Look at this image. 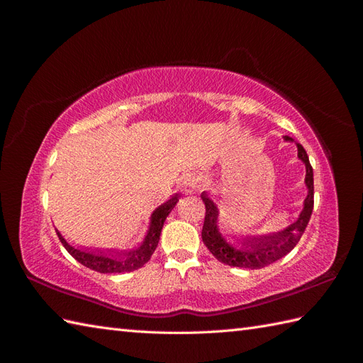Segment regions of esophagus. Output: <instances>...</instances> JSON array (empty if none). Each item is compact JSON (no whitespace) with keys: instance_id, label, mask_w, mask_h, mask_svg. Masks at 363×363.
Wrapping results in <instances>:
<instances>
[{"instance_id":"obj_1","label":"esophagus","mask_w":363,"mask_h":363,"mask_svg":"<svg viewBox=\"0 0 363 363\" xmlns=\"http://www.w3.org/2000/svg\"><path fill=\"white\" fill-rule=\"evenodd\" d=\"M182 192L184 194V195H192L194 192H196L200 189V182H199V179L195 177V175H192V174H189V175H186V177L182 180Z\"/></svg>"}]
</instances>
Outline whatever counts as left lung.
I'll list each match as a JSON object with an SVG mask.
<instances>
[{"mask_svg":"<svg viewBox=\"0 0 363 363\" xmlns=\"http://www.w3.org/2000/svg\"><path fill=\"white\" fill-rule=\"evenodd\" d=\"M284 140L295 142L289 136H284ZM295 145L296 151H298V159L306 167L304 184L307 188V195L303 201V208L298 218L286 228L265 235H240L236 238L235 244H232L219 230L218 204L208 196L207 192L201 194V199L206 204L201 238L204 245L219 262L225 263L228 267L259 269L286 256L298 244L313 211V169L306 150L298 142H295Z\"/></svg>","mask_w":363,"mask_h":363,"instance_id":"obj_1","label":"left lung"}]
</instances>
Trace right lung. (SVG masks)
I'll use <instances>...</instances> for the list:
<instances>
[{
	"label": "right lung",
	"instance_id": "1",
	"mask_svg": "<svg viewBox=\"0 0 363 363\" xmlns=\"http://www.w3.org/2000/svg\"><path fill=\"white\" fill-rule=\"evenodd\" d=\"M180 199L179 194H174L169 200L156 207L150 218V227L147 230V235L142 240L139 247L127 248V250H115V248H89V247H74L67 239L62 236L59 230L57 236L63 247L67 248L69 255L80 262L86 268L94 269L101 274H115V272H131L139 269L145 265L150 257L155 252L162 228L164 224V219L171 213Z\"/></svg>",
	"mask_w": 363,
	"mask_h": 363
}]
</instances>
